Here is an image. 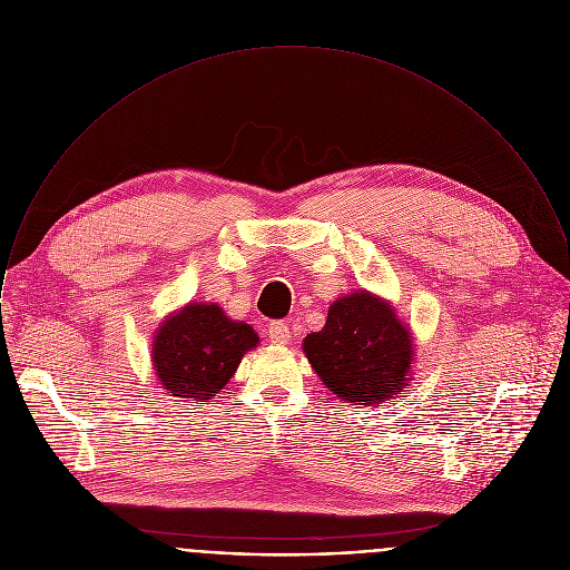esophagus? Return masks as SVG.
<instances>
[{
    "label": "esophagus",
    "instance_id": "34e87169",
    "mask_svg": "<svg viewBox=\"0 0 570 570\" xmlns=\"http://www.w3.org/2000/svg\"><path fill=\"white\" fill-rule=\"evenodd\" d=\"M268 340L273 343L291 342V328L284 322H275L268 326Z\"/></svg>",
    "mask_w": 570,
    "mask_h": 570
}]
</instances>
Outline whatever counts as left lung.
Returning <instances> with one entry per match:
<instances>
[{
    "label": "left lung",
    "mask_w": 570,
    "mask_h": 570,
    "mask_svg": "<svg viewBox=\"0 0 570 570\" xmlns=\"http://www.w3.org/2000/svg\"><path fill=\"white\" fill-rule=\"evenodd\" d=\"M304 352L324 385L356 405L401 392L412 363L410 333L365 291L337 299L326 326L304 340Z\"/></svg>",
    "instance_id": "obj_1"
}]
</instances>
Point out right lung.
<instances>
[{
  "label": "right lung",
  "instance_id": "1",
  "mask_svg": "<svg viewBox=\"0 0 570 570\" xmlns=\"http://www.w3.org/2000/svg\"><path fill=\"white\" fill-rule=\"evenodd\" d=\"M257 342L248 324L230 322L220 306L189 304L158 331L154 367L171 396L207 401L227 385L244 352Z\"/></svg>",
  "mask_w": 570,
  "mask_h": 570
}]
</instances>
